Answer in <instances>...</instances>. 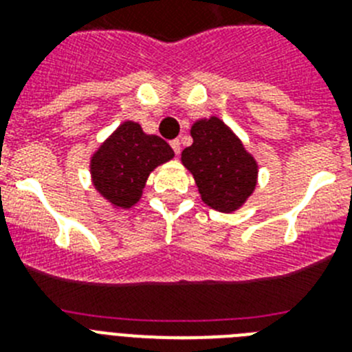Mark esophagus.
Returning <instances> with one entry per match:
<instances>
[{
  "label": "esophagus",
  "mask_w": 352,
  "mask_h": 352,
  "mask_svg": "<svg viewBox=\"0 0 352 352\" xmlns=\"http://www.w3.org/2000/svg\"><path fill=\"white\" fill-rule=\"evenodd\" d=\"M170 148H173L174 153L178 155L179 149H182V142H179V139H174V141H170Z\"/></svg>",
  "instance_id": "esophagus-1"
}]
</instances>
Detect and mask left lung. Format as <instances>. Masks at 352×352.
<instances>
[{"label": "left lung", "mask_w": 352, "mask_h": 352, "mask_svg": "<svg viewBox=\"0 0 352 352\" xmlns=\"http://www.w3.org/2000/svg\"><path fill=\"white\" fill-rule=\"evenodd\" d=\"M192 146L182 162L194 174L199 194L213 210H238L256 188L257 164L219 118L201 120L190 130Z\"/></svg>", "instance_id": "8db88e82"}]
</instances>
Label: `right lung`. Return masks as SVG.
<instances>
[{"label":"right lung","mask_w":352,"mask_h":352,"mask_svg":"<svg viewBox=\"0 0 352 352\" xmlns=\"http://www.w3.org/2000/svg\"><path fill=\"white\" fill-rule=\"evenodd\" d=\"M173 157L164 139L125 121L91 157L93 185L114 206L130 208L141 199L149 173Z\"/></svg>","instance_id":"add662e5"}]
</instances>
